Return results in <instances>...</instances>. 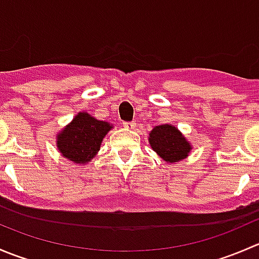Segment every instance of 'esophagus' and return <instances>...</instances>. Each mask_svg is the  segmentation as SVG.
<instances>
[{"instance_id":"1","label":"esophagus","mask_w":259,"mask_h":259,"mask_svg":"<svg viewBox=\"0 0 259 259\" xmlns=\"http://www.w3.org/2000/svg\"><path fill=\"white\" fill-rule=\"evenodd\" d=\"M124 127H126V129H134L135 126H137V122L135 121H124Z\"/></svg>"}]
</instances>
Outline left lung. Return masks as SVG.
Returning <instances> with one entry per match:
<instances>
[{
    "mask_svg": "<svg viewBox=\"0 0 259 259\" xmlns=\"http://www.w3.org/2000/svg\"><path fill=\"white\" fill-rule=\"evenodd\" d=\"M149 143L153 150L166 163H177L187 158L190 151V145L185 138L176 126L168 124L154 127L149 134Z\"/></svg>",
    "mask_w": 259,
    "mask_h": 259,
    "instance_id": "1",
    "label": "left lung"
}]
</instances>
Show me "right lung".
<instances>
[{"mask_svg":"<svg viewBox=\"0 0 259 259\" xmlns=\"http://www.w3.org/2000/svg\"><path fill=\"white\" fill-rule=\"evenodd\" d=\"M110 127L109 122L80 113L57 137L60 153L74 163H88L100 150L103 138Z\"/></svg>","mask_w":259,"mask_h":259,"instance_id":"obj_1","label":"right lung"}]
</instances>
